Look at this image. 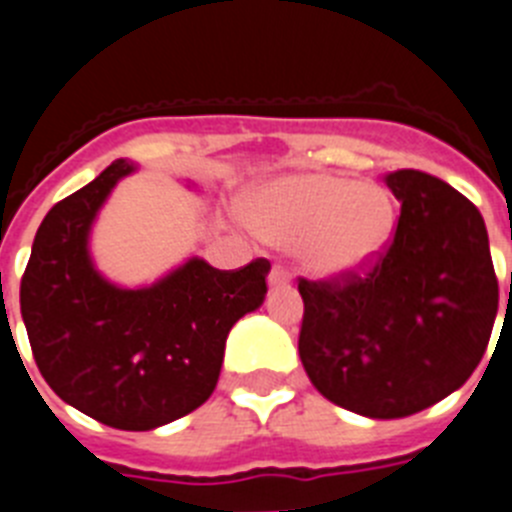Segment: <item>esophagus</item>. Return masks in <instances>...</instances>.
Wrapping results in <instances>:
<instances>
[{
    "instance_id": "esophagus-1",
    "label": "esophagus",
    "mask_w": 512,
    "mask_h": 512,
    "mask_svg": "<svg viewBox=\"0 0 512 512\" xmlns=\"http://www.w3.org/2000/svg\"><path fill=\"white\" fill-rule=\"evenodd\" d=\"M289 282H292V274H289L287 266H282V264L271 266V271H269V284H271V287H287Z\"/></svg>"
}]
</instances>
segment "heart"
<instances>
[{"instance_id":"obj_1","label":"heart","mask_w":512,"mask_h":512,"mask_svg":"<svg viewBox=\"0 0 512 512\" xmlns=\"http://www.w3.org/2000/svg\"><path fill=\"white\" fill-rule=\"evenodd\" d=\"M248 223L279 246L302 248L315 274L341 277L382 251L392 202L379 187L343 176H292L253 194Z\"/></svg>"}]
</instances>
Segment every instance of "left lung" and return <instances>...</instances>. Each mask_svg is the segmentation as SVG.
Instances as JSON below:
<instances>
[{"mask_svg": "<svg viewBox=\"0 0 512 512\" xmlns=\"http://www.w3.org/2000/svg\"><path fill=\"white\" fill-rule=\"evenodd\" d=\"M400 200L392 241L341 277L297 279L300 359L315 390L366 418H408L472 377L497 315L477 207L431 174L384 176Z\"/></svg>", "mask_w": 512, "mask_h": 512, "instance_id": "left-lung-1", "label": "left lung"}]
</instances>
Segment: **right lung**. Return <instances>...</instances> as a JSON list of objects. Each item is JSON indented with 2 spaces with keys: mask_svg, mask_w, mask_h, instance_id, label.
<instances>
[{
  "mask_svg": "<svg viewBox=\"0 0 512 512\" xmlns=\"http://www.w3.org/2000/svg\"><path fill=\"white\" fill-rule=\"evenodd\" d=\"M135 166L112 161L43 217L20 282L35 364L53 392L99 423L151 431L197 410L215 390L225 338L266 295L271 264L233 271L202 259L146 289L102 279L87 241L97 210Z\"/></svg>",
  "mask_w": 512,
  "mask_h": 512,
  "instance_id": "add662e5",
  "label": "right lung"
}]
</instances>
